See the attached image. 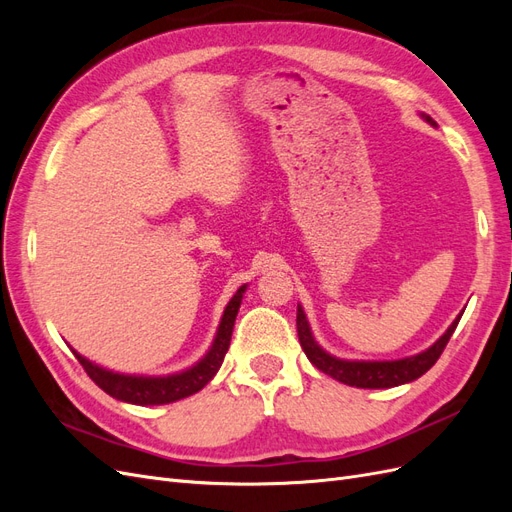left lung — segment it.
<instances>
[{"label":"left lung","mask_w":512,"mask_h":512,"mask_svg":"<svg viewBox=\"0 0 512 512\" xmlns=\"http://www.w3.org/2000/svg\"><path fill=\"white\" fill-rule=\"evenodd\" d=\"M421 117L429 123V126L438 128V123L433 121L429 115L421 113ZM459 318H461V314L453 320L451 327L446 329V333L438 339L436 344L429 346L423 352L414 354V356H406V359H397V361L337 359V356L329 354L316 342L312 327H309L307 316H305L301 305H297V333H299V342H301L303 352L307 354V359L312 361V365H316L320 371H324V374L335 378L337 382L356 386V389H391V386H399V384H406V382L421 378L425 371H429L433 365H436L442 350L448 344V339H451V335L457 329Z\"/></svg>","instance_id":"obj_1"}]
</instances>
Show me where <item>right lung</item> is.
Masks as SVG:
<instances>
[{
	"instance_id": "obj_1",
	"label": "right lung",
	"mask_w": 512,
	"mask_h": 512,
	"mask_svg": "<svg viewBox=\"0 0 512 512\" xmlns=\"http://www.w3.org/2000/svg\"><path fill=\"white\" fill-rule=\"evenodd\" d=\"M247 290V284H243L232 299L228 301L218 333H215L211 348L207 354L194 363L192 367L177 371V374H168V376H134V374H119V371H111L106 367L96 365L94 361L85 359L83 354L76 350L74 356L79 359L83 369L87 371V376L94 380L104 393L111 397L126 401V404L134 406H164V404H173V401H179L183 397H190L198 393L203 386L218 374V369L222 367L224 356L230 346V337H232V327H235V318L239 314L241 299Z\"/></svg>"
}]
</instances>
